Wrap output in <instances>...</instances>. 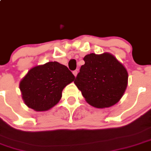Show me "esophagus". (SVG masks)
I'll use <instances>...</instances> for the list:
<instances>
[{
    "label": "esophagus",
    "mask_w": 151,
    "mask_h": 151,
    "mask_svg": "<svg viewBox=\"0 0 151 151\" xmlns=\"http://www.w3.org/2000/svg\"><path fill=\"white\" fill-rule=\"evenodd\" d=\"M73 74H74V75L76 77V76H77V71H73Z\"/></svg>",
    "instance_id": "obj_1"
}]
</instances>
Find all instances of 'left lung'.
<instances>
[{"label":"left lung","instance_id":"8db88e82","mask_svg":"<svg viewBox=\"0 0 151 151\" xmlns=\"http://www.w3.org/2000/svg\"><path fill=\"white\" fill-rule=\"evenodd\" d=\"M74 84L89 105L98 108L115 105L123 96L128 85L126 68L110 53L89 54L83 58Z\"/></svg>","mask_w":151,"mask_h":151}]
</instances>
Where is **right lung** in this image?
I'll use <instances>...</instances> for the list:
<instances>
[{
  "label": "right lung",
  "instance_id": "obj_1",
  "mask_svg": "<svg viewBox=\"0 0 151 151\" xmlns=\"http://www.w3.org/2000/svg\"><path fill=\"white\" fill-rule=\"evenodd\" d=\"M75 79L65 65L49 62L31 68L20 83L22 98L36 111L51 109L60 100L62 91Z\"/></svg>",
  "mask_w": 151,
  "mask_h": 151
}]
</instances>
